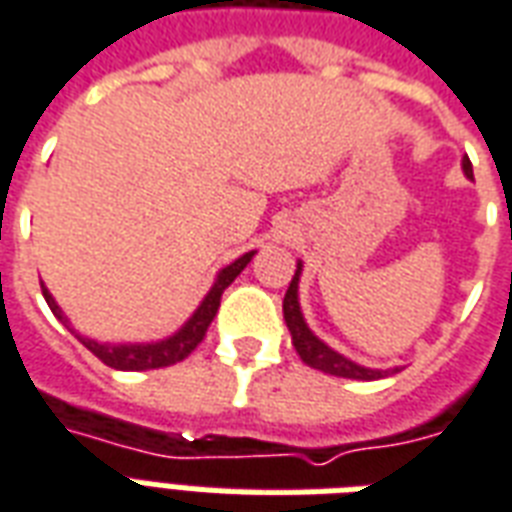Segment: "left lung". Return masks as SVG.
Listing matches in <instances>:
<instances>
[{
	"mask_svg": "<svg viewBox=\"0 0 512 512\" xmlns=\"http://www.w3.org/2000/svg\"><path fill=\"white\" fill-rule=\"evenodd\" d=\"M463 172H466V178H474L472 175V161L469 158H463ZM299 277H301V263L296 266V274L290 279V288L285 293V301H282V312H285V323H288L290 337H293V348H296V354L301 356V362L304 365L315 367V370H321V373H329V376L337 378H356V381H376V378H386L397 373V367L392 370H370V367H362L351 362V359H345L343 354H337L334 348L318 340L312 329L304 321V315H301V304H299Z\"/></svg>",
	"mask_w": 512,
	"mask_h": 512,
	"instance_id": "1",
	"label": "left lung"
}]
</instances>
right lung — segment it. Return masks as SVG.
<instances>
[{"mask_svg":"<svg viewBox=\"0 0 512 512\" xmlns=\"http://www.w3.org/2000/svg\"><path fill=\"white\" fill-rule=\"evenodd\" d=\"M255 257V252H246L238 260H233L230 266H224L219 271V277L213 282V288L208 290V296L202 299V304L194 310L189 321L180 326L178 332L167 337V340H158V343H131V345H112V343H98V340H90V337H82V334H76L71 329V321L62 315L60 304L54 301V296L49 293L46 285H40L43 288V299L51 307V312L60 318L68 329H71L87 351H93L104 365L115 367V370H158V367H169L175 365V362H183L186 356L202 343V337L208 332V326L216 318V310H219V304H222V293L230 288V282H233L241 271L246 268V263Z\"/></svg>","mask_w":512,"mask_h":512,"instance_id":"add662e5","label":"right lung"}]
</instances>
